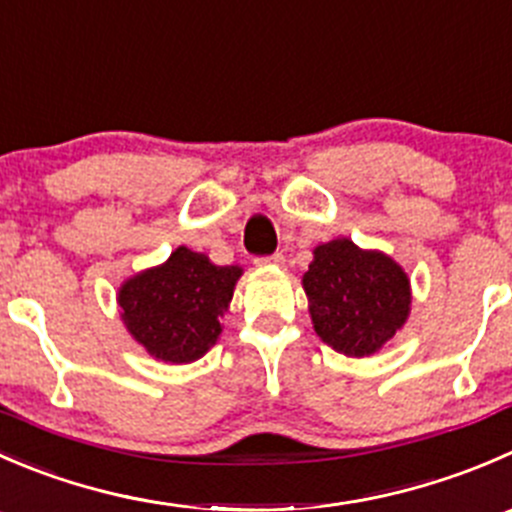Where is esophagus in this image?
I'll list each match as a JSON object with an SVG mask.
<instances>
[{
  "label": "esophagus",
  "mask_w": 512,
  "mask_h": 512,
  "mask_svg": "<svg viewBox=\"0 0 512 512\" xmlns=\"http://www.w3.org/2000/svg\"><path fill=\"white\" fill-rule=\"evenodd\" d=\"M283 254H273V256H261L256 258V266H283Z\"/></svg>",
  "instance_id": "esophagus-1"
}]
</instances>
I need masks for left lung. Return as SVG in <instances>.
I'll use <instances>...</instances> for the list:
<instances>
[{
  "label": "left lung",
  "instance_id": "left-lung-1",
  "mask_svg": "<svg viewBox=\"0 0 512 512\" xmlns=\"http://www.w3.org/2000/svg\"><path fill=\"white\" fill-rule=\"evenodd\" d=\"M303 291L316 333L351 358L381 351L411 313V278L383 251H363L351 239L313 249Z\"/></svg>",
  "mask_w": 512,
  "mask_h": 512
}]
</instances>
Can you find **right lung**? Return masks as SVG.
<instances>
[{
    "label": "right lung",
    "instance_id": "1",
    "mask_svg": "<svg viewBox=\"0 0 512 512\" xmlns=\"http://www.w3.org/2000/svg\"><path fill=\"white\" fill-rule=\"evenodd\" d=\"M241 273V266H216L206 254L179 246L161 266L121 283V321L156 361H199L224 331L221 318Z\"/></svg>",
    "mask_w": 512,
    "mask_h": 512
}]
</instances>
